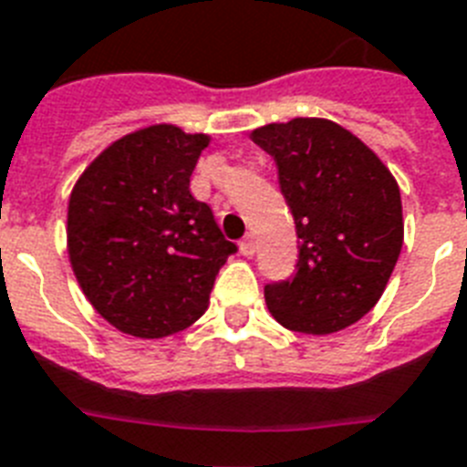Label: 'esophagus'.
I'll list each match as a JSON object with an SVG mask.
<instances>
[{"instance_id":"obj_1","label":"esophagus","mask_w":467,"mask_h":467,"mask_svg":"<svg viewBox=\"0 0 467 467\" xmlns=\"http://www.w3.org/2000/svg\"><path fill=\"white\" fill-rule=\"evenodd\" d=\"M241 253L245 257L255 255V238H253V236L243 238V241H241Z\"/></svg>"}]
</instances>
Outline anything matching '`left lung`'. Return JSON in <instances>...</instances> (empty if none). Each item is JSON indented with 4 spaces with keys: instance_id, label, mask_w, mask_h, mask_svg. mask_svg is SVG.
I'll use <instances>...</instances> for the list:
<instances>
[{
    "instance_id": "obj_1",
    "label": "left lung",
    "mask_w": 467,
    "mask_h": 467,
    "mask_svg": "<svg viewBox=\"0 0 467 467\" xmlns=\"http://www.w3.org/2000/svg\"><path fill=\"white\" fill-rule=\"evenodd\" d=\"M250 138L275 157L300 238L296 275L265 286L269 312L303 334L356 325L400 255L399 183L360 138L327 119L267 123Z\"/></svg>"
}]
</instances>
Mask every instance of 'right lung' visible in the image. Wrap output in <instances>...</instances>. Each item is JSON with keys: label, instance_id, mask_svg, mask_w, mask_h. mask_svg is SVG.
Segmentation results:
<instances>
[{"label": "right lung", "instance_id": "1", "mask_svg": "<svg viewBox=\"0 0 467 467\" xmlns=\"http://www.w3.org/2000/svg\"><path fill=\"white\" fill-rule=\"evenodd\" d=\"M210 138L157 123L111 142L68 200V257L92 307L138 338H161L202 317L236 243L191 173Z\"/></svg>", "mask_w": 467, "mask_h": 467}]
</instances>
